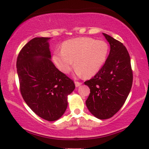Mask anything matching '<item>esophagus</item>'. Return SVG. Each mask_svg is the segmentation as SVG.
I'll return each instance as SVG.
<instances>
[{"instance_id":"34e87169","label":"esophagus","mask_w":149,"mask_h":149,"mask_svg":"<svg viewBox=\"0 0 149 149\" xmlns=\"http://www.w3.org/2000/svg\"><path fill=\"white\" fill-rule=\"evenodd\" d=\"M81 82H79V81H75V86H76V87H79V86L80 85H81Z\"/></svg>"}]
</instances>
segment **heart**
I'll use <instances>...</instances> for the list:
<instances>
[{"label": "heart", "mask_w": 149, "mask_h": 149, "mask_svg": "<svg viewBox=\"0 0 149 149\" xmlns=\"http://www.w3.org/2000/svg\"><path fill=\"white\" fill-rule=\"evenodd\" d=\"M108 53L106 43L90 37H79L65 41L61 51H55L53 61L59 70L68 74L74 65L78 75L91 77L99 72Z\"/></svg>", "instance_id": "obj_1"}]
</instances>
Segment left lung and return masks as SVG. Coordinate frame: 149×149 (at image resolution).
Here are the masks:
<instances>
[{
  "mask_svg": "<svg viewBox=\"0 0 149 149\" xmlns=\"http://www.w3.org/2000/svg\"><path fill=\"white\" fill-rule=\"evenodd\" d=\"M109 42L110 52L98 72L84 84L90 89L86 104L90 112L99 119H108L118 112L131 90L133 74L130 57L126 47L103 33Z\"/></svg>",
  "mask_w": 149,
  "mask_h": 149,
  "instance_id": "obj_1",
  "label": "left lung"
}]
</instances>
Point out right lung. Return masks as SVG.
<instances>
[{
	"label": "right lung",
	"instance_id": "add662e5",
	"mask_svg": "<svg viewBox=\"0 0 149 149\" xmlns=\"http://www.w3.org/2000/svg\"><path fill=\"white\" fill-rule=\"evenodd\" d=\"M48 37H35L21 49L17 70L21 96L29 107L47 121L59 119L68 107L74 81L50 60Z\"/></svg>",
	"mask_w": 149,
	"mask_h": 149
}]
</instances>
